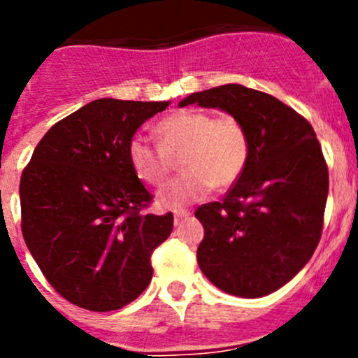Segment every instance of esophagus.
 <instances>
[{
    "label": "esophagus",
    "instance_id": "esophagus-1",
    "mask_svg": "<svg viewBox=\"0 0 358 358\" xmlns=\"http://www.w3.org/2000/svg\"><path fill=\"white\" fill-rule=\"evenodd\" d=\"M189 217V211L188 210H177L173 211V218H176V224H179L182 218H188Z\"/></svg>",
    "mask_w": 358,
    "mask_h": 358
}]
</instances>
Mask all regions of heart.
<instances>
[{"instance_id": "heart-1", "label": "heart", "mask_w": 358, "mask_h": 358, "mask_svg": "<svg viewBox=\"0 0 358 358\" xmlns=\"http://www.w3.org/2000/svg\"><path fill=\"white\" fill-rule=\"evenodd\" d=\"M157 147L143 136L127 145L134 176L148 186H161L173 170V159L185 172L161 189L163 208H182L206 197L213 186L226 189L242 177L251 156V138L235 115L211 116L206 110H176L156 125Z\"/></svg>"}]
</instances>
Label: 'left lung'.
I'll use <instances>...</instances> for the list:
<instances>
[{
  "label": "left lung",
  "instance_id": "1",
  "mask_svg": "<svg viewBox=\"0 0 358 358\" xmlns=\"http://www.w3.org/2000/svg\"><path fill=\"white\" fill-rule=\"evenodd\" d=\"M218 107L242 120L251 156L222 202L195 210L204 226L197 262L220 290L262 297L292 280L312 258L324 224L328 164L299 113L238 84L189 94L181 106Z\"/></svg>",
  "mask_w": 358,
  "mask_h": 358
}]
</instances>
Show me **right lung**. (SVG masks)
I'll return each instance as SVG.
<instances>
[{"label":"right lung","instance_id":"1","mask_svg":"<svg viewBox=\"0 0 358 358\" xmlns=\"http://www.w3.org/2000/svg\"><path fill=\"white\" fill-rule=\"evenodd\" d=\"M169 102L100 98L57 122L37 143L19 185L23 238L50 285L80 308L129 305L152 280V252L173 215L147 213L152 194L127 145Z\"/></svg>","mask_w":358,"mask_h":358}]
</instances>
